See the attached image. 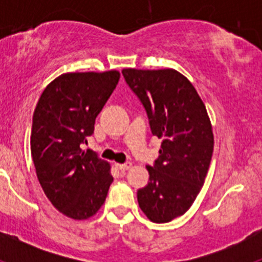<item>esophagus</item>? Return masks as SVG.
Listing matches in <instances>:
<instances>
[{"label":"esophagus","instance_id":"1","mask_svg":"<svg viewBox=\"0 0 262 262\" xmlns=\"http://www.w3.org/2000/svg\"><path fill=\"white\" fill-rule=\"evenodd\" d=\"M115 166H117L118 169H119L120 172H126V170H128L131 166H133V164L131 163H124V164H115Z\"/></svg>","mask_w":262,"mask_h":262}]
</instances>
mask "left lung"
Returning a JSON list of instances; mask_svg holds the SVG:
<instances>
[{"label":"left lung","mask_w":262,"mask_h":262,"mask_svg":"<svg viewBox=\"0 0 262 262\" xmlns=\"http://www.w3.org/2000/svg\"><path fill=\"white\" fill-rule=\"evenodd\" d=\"M124 81L147 113L152 135L163 139L160 156L147 165L149 182L138 190L142 211L155 223L185 214L203 186L214 136L205 103L174 69H123Z\"/></svg>","instance_id":"1"}]
</instances>
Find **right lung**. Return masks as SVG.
Returning <instances> with one entry per match:
<instances>
[{"mask_svg": "<svg viewBox=\"0 0 262 262\" xmlns=\"http://www.w3.org/2000/svg\"><path fill=\"white\" fill-rule=\"evenodd\" d=\"M119 81V72L66 73L41 93L31 127V156L48 200L72 219H88L103 205L110 165L82 149Z\"/></svg>", "mask_w": 262, "mask_h": 262, "instance_id": "add662e5", "label": "right lung"}]
</instances>
